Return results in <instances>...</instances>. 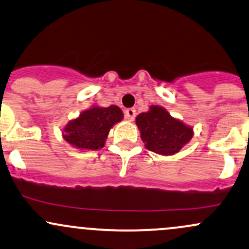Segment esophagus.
Listing matches in <instances>:
<instances>
[{
	"instance_id": "esophagus-1",
	"label": "esophagus",
	"mask_w": 249,
	"mask_h": 249,
	"mask_svg": "<svg viewBox=\"0 0 249 249\" xmlns=\"http://www.w3.org/2000/svg\"><path fill=\"white\" fill-rule=\"evenodd\" d=\"M124 116L127 120H133L136 117V110L135 108H127V110H125L124 112Z\"/></svg>"
}]
</instances>
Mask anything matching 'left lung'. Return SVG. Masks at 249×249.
<instances>
[{"mask_svg": "<svg viewBox=\"0 0 249 249\" xmlns=\"http://www.w3.org/2000/svg\"><path fill=\"white\" fill-rule=\"evenodd\" d=\"M142 141L150 151L160 155H174L193 138V129L175 119L165 108L152 105L147 112L136 118Z\"/></svg>", "mask_w": 249, "mask_h": 249, "instance_id": "1", "label": "left lung"}]
</instances>
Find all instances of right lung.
Here are the masks:
<instances>
[{
    "mask_svg": "<svg viewBox=\"0 0 249 249\" xmlns=\"http://www.w3.org/2000/svg\"><path fill=\"white\" fill-rule=\"evenodd\" d=\"M123 119L118 106H93L84 111L78 118L71 120L64 129V139L72 146L83 150H98L105 145L108 131Z\"/></svg>",
    "mask_w": 249,
    "mask_h": 249,
    "instance_id": "1",
    "label": "right lung"
}]
</instances>
